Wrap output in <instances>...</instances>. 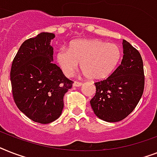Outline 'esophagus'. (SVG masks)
Here are the masks:
<instances>
[{
  "instance_id": "1",
  "label": "esophagus",
  "mask_w": 157,
  "mask_h": 157,
  "mask_svg": "<svg viewBox=\"0 0 157 157\" xmlns=\"http://www.w3.org/2000/svg\"><path fill=\"white\" fill-rule=\"evenodd\" d=\"M82 86V83L81 82H79V81H75L73 82V86L74 87H79V86Z\"/></svg>"
}]
</instances>
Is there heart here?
<instances>
[{
    "label": "heart",
    "instance_id": "1",
    "mask_svg": "<svg viewBox=\"0 0 157 157\" xmlns=\"http://www.w3.org/2000/svg\"><path fill=\"white\" fill-rule=\"evenodd\" d=\"M121 49L115 43L98 39H79L72 41L69 49L58 50L56 59L66 76H71L81 63L84 74L91 80L107 78L113 72L121 58Z\"/></svg>",
    "mask_w": 157,
    "mask_h": 157
}]
</instances>
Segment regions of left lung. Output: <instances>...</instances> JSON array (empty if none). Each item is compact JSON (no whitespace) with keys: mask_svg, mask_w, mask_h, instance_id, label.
Instances as JSON below:
<instances>
[{"mask_svg":"<svg viewBox=\"0 0 157 157\" xmlns=\"http://www.w3.org/2000/svg\"><path fill=\"white\" fill-rule=\"evenodd\" d=\"M123 59L107 78L94 83L96 93L90 100L94 114L107 122H117L136 107L144 90V63L141 54L123 40Z\"/></svg>","mask_w":157,"mask_h":157,"instance_id":"8db88e82","label":"left lung"}]
</instances>
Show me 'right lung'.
Masks as SVG:
<instances>
[{
    "label": "right lung",
    "mask_w": 157,
    "mask_h": 157,
    "mask_svg": "<svg viewBox=\"0 0 157 157\" xmlns=\"http://www.w3.org/2000/svg\"><path fill=\"white\" fill-rule=\"evenodd\" d=\"M54 33H41L21 45L12 63L10 81L13 100L32 121L49 124L60 117L63 97L73 81L53 63Z\"/></svg>",
    "instance_id": "obj_1"
}]
</instances>
